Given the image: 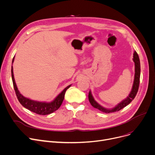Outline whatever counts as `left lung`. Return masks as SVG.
<instances>
[{
  "label": "left lung",
  "instance_id": "obj_1",
  "mask_svg": "<svg viewBox=\"0 0 155 155\" xmlns=\"http://www.w3.org/2000/svg\"><path fill=\"white\" fill-rule=\"evenodd\" d=\"M133 61L135 63V75H134V84L133 86L132 91L129 95V96L127 98L124 100L123 102H121L120 104H119L117 106H116L114 108L112 109H106L102 107H101L99 104H97L94 99L93 97L91 94V91L89 92L88 94V100L90 102L91 104L95 108L98 109L101 111L105 112V113H111L114 112H117L120 110V109H123L126 105H127L129 104L131 102V101L135 98V97L137 93L138 89H139L140 86V61L139 56H138L136 51H134L133 54Z\"/></svg>",
  "mask_w": 155,
  "mask_h": 155
}]
</instances>
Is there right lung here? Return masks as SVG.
I'll use <instances>...</instances> for the list:
<instances>
[{
    "instance_id": "add662e5",
    "label": "right lung",
    "mask_w": 155,
    "mask_h": 155,
    "mask_svg": "<svg viewBox=\"0 0 155 155\" xmlns=\"http://www.w3.org/2000/svg\"><path fill=\"white\" fill-rule=\"evenodd\" d=\"M14 57L12 60V63L14 61ZM11 74H12V79L14 91L19 102L21 103V104L23 107L39 115H47V114H51L56 111V110H58L61 106V105L64 100V94H65V92H66V91L71 86V85H70L65 88L61 92V93L57 96L56 98L53 102L50 103L40 102L30 100L29 99L26 98V97H23L19 93L18 89L17 88V86H16V84L15 83L12 67L11 68Z\"/></svg>"
}]
</instances>
